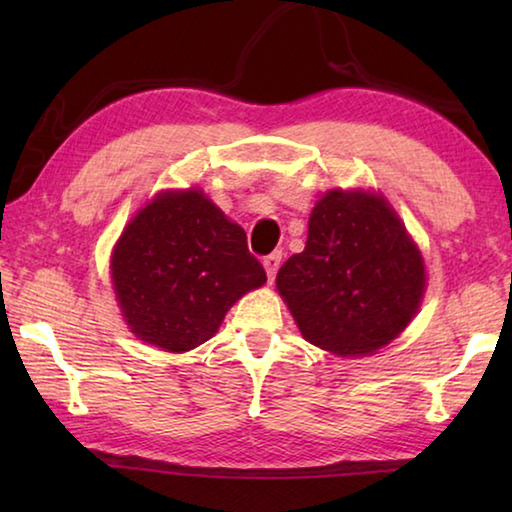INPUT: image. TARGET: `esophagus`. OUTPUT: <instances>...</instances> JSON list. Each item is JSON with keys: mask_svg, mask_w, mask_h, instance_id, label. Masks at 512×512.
I'll list each match as a JSON object with an SVG mask.
<instances>
[{"mask_svg": "<svg viewBox=\"0 0 512 512\" xmlns=\"http://www.w3.org/2000/svg\"><path fill=\"white\" fill-rule=\"evenodd\" d=\"M280 262H282V253L280 250H277V253H271L268 257H264V268H266V275H268V280H275V273H277V268H280Z\"/></svg>", "mask_w": 512, "mask_h": 512, "instance_id": "34e87169", "label": "esophagus"}]
</instances>
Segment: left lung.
Here are the masks:
<instances>
[{"mask_svg":"<svg viewBox=\"0 0 512 512\" xmlns=\"http://www.w3.org/2000/svg\"><path fill=\"white\" fill-rule=\"evenodd\" d=\"M275 284L309 343L359 357L404 332L427 275L384 196L332 189L311 210L305 250L282 264Z\"/></svg>","mask_w":512,"mask_h":512,"instance_id":"left-lung-1","label":"left lung"}]
</instances>
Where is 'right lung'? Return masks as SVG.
Segmentation results:
<instances>
[{
  "label": "right lung",
  "instance_id": "right-lung-1",
  "mask_svg": "<svg viewBox=\"0 0 512 512\" xmlns=\"http://www.w3.org/2000/svg\"><path fill=\"white\" fill-rule=\"evenodd\" d=\"M121 316L144 343L187 352L266 282L246 232L201 189L162 192L126 225L110 257Z\"/></svg>",
  "mask_w": 512,
  "mask_h": 512
}]
</instances>
